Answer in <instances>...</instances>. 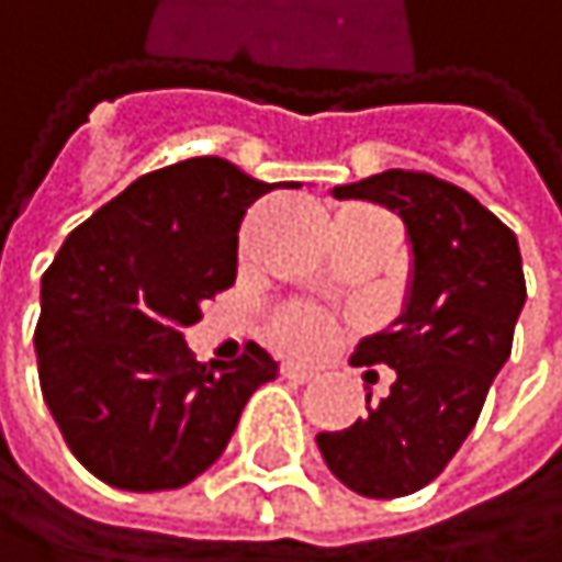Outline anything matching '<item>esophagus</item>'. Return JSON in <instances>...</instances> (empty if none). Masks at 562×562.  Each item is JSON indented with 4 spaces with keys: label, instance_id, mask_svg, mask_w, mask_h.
Returning <instances> with one entry per match:
<instances>
[{
    "label": "esophagus",
    "instance_id": "obj_1",
    "mask_svg": "<svg viewBox=\"0 0 562 562\" xmlns=\"http://www.w3.org/2000/svg\"><path fill=\"white\" fill-rule=\"evenodd\" d=\"M280 374L285 378V381H292V384H308L315 374L312 371H305V368H292V364H282Z\"/></svg>",
    "mask_w": 562,
    "mask_h": 562
}]
</instances>
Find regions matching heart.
I'll list each match as a JSON object with an SVG mask.
<instances>
[{
    "label": "heart",
    "instance_id": "heart-1",
    "mask_svg": "<svg viewBox=\"0 0 562 562\" xmlns=\"http://www.w3.org/2000/svg\"><path fill=\"white\" fill-rule=\"evenodd\" d=\"M270 338L273 345L292 358H315L335 338V322L315 305L289 302L270 315Z\"/></svg>",
    "mask_w": 562,
    "mask_h": 562
}]
</instances>
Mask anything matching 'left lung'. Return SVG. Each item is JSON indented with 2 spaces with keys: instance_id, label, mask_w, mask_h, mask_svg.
<instances>
[{
  "instance_id": "left-lung-1",
  "label": "left lung",
  "mask_w": 562,
  "mask_h": 562,
  "mask_svg": "<svg viewBox=\"0 0 562 562\" xmlns=\"http://www.w3.org/2000/svg\"><path fill=\"white\" fill-rule=\"evenodd\" d=\"M335 198H361L396 211L413 247L403 315L364 338L351 364H387L396 381L368 416L318 432L331 475L364 498H403L429 485L459 452L510 358L514 325L527 299L514 231L485 204L429 171L391 169Z\"/></svg>"
}]
</instances>
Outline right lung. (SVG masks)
<instances>
[{"mask_svg":"<svg viewBox=\"0 0 562 562\" xmlns=\"http://www.w3.org/2000/svg\"><path fill=\"white\" fill-rule=\"evenodd\" d=\"M299 188V181H282ZM280 184L217 156L136 178L87 217L42 277L38 381L77 462L123 492L194 482L280 364L247 345L201 364L181 328L237 277L247 207Z\"/></svg>","mask_w":562,"mask_h":562,"instance_id":"add662e5","label":"right lung"}]
</instances>
